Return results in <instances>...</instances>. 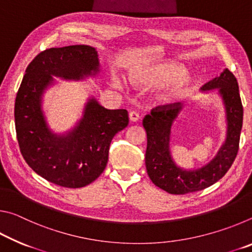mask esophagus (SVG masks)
Returning a JSON list of instances; mask_svg holds the SVG:
<instances>
[{
  "label": "esophagus",
  "mask_w": 252,
  "mask_h": 252,
  "mask_svg": "<svg viewBox=\"0 0 252 252\" xmlns=\"http://www.w3.org/2000/svg\"><path fill=\"white\" fill-rule=\"evenodd\" d=\"M129 119L131 122H138L140 120V116L138 112H135V111H131L129 113Z\"/></svg>",
  "instance_id": "obj_1"
}]
</instances>
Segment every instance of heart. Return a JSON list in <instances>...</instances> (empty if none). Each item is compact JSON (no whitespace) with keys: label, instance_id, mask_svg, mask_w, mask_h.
<instances>
[{"label":"heart","instance_id":"heart-1","mask_svg":"<svg viewBox=\"0 0 252 252\" xmlns=\"http://www.w3.org/2000/svg\"><path fill=\"white\" fill-rule=\"evenodd\" d=\"M131 81L141 87L161 85L157 97L163 102H171L187 95L194 84L192 76L183 72L182 66L174 63L144 66L131 74ZM114 84L120 85L121 83L118 79H114Z\"/></svg>","mask_w":252,"mask_h":252}]
</instances>
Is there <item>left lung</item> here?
I'll return each mask as SVG.
<instances>
[{
  "label": "left lung",
  "instance_id": "1",
  "mask_svg": "<svg viewBox=\"0 0 252 252\" xmlns=\"http://www.w3.org/2000/svg\"><path fill=\"white\" fill-rule=\"evenodd\" d=\"M203 91L219 89L227 110V140L218 155L207 165L193 171L178 168L169 152L171 126L182 110L180 102L158 105L143 119L147 132L146 167L149 178L157 187L172 194H186L206 189L220 180L231 167L239 150L240 132L244 118L236 76L225 69L219 78L209 81Z\"/></svg>",
  "mask_w": 252,
  "mask_h": 252
}]
</instances>
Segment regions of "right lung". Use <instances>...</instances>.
<instances>
[{"label": "right lung", "mask_w": 252, "mask_h": 252, "mask_svg": "<svg viewBox=\"0 0 252 252\" xmlns=\"http://www.w3.org/2000/svg\"><path fill=\"white\" fill-rule=\"evenodd\" d=\"M99 71L94 48L70 45L42 51L28 65L16 94L14 118L21 155L34 172L64 188L90 185L104 171L113 136L129 125L127 111L88 102L78 126L55 135L46 126L41 96L52 75L79 80Z\"/></svg>", "instance_id": "obj_1"}]
</instances>
